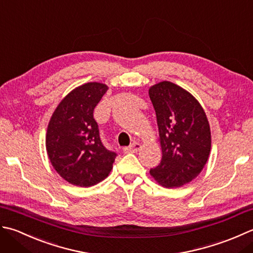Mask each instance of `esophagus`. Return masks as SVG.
<instances>
[{"instance_id": "1", "label": "esophagus", "mask_w": 253, "mask_h": 253, "mask_svg": "<svg viewBox=\"0 0 253 253\" xmlns=\"http://www.w3.org/2000/svg\"><path fill=\"white\" fill-rule=\"evenodd\" d=\"M140 148H141V144L140 143L133 142L130 146L123 148V151H125V153H136Z\"/></svg>"}]
</instances>
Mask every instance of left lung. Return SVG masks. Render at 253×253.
<instances>
[{"label":"left lung","mask_w":253,"mask_h":253,"mask_svg":"<svg viewBox=\"0 0 253 253\" xmlns=\"http://www.w3.org/2000/svg\"><path fill=\"white\" fill-rule=\"evenodd\" d=\"M156 112L163 157L149 170L166 188H179L202 171L211 152V130L203 108L181 87L164 81L148 90Z\"/></svg>","instance_id":"8db88e82"}]
</instances>
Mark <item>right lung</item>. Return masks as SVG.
Wrapping results in <instances>:
<instances>
[{"mask_svg":"<svg viewBox=\"0 0 253 253\" xmlns=\"http://www.w3.org/2000/svg\"><path fill=\"white\" fill-rule=\"evenodd\" d=\"M108 86L87 83L72 90L56 107L48 125L45 147L60 176L77 187H91L112 169L117 154L99 136L94 109Z\"/></svg>","mask_w":253,"mask_h":253,"instance_id":"right-lung-1","label":"right lung"}]
</instances>
